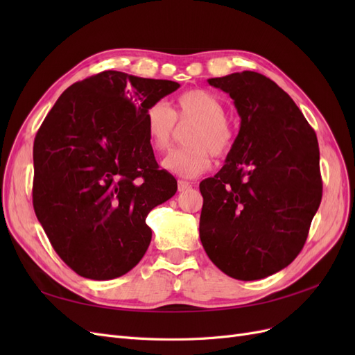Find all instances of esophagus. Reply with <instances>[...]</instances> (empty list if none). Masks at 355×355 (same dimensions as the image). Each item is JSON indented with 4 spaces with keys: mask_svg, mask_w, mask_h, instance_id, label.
Returning a JSON list of instances; mask_svg holds the SVG:
<instances>
[{
    "mask_svg": "<svg viewBox=\"0 0 355 355\" xmlns=\"http://www.w3.org/2000/svg\"><path fill=\"white\" fill-rule=\"evenodd\" d=\"M189 188H192L191 182H187V180H179V182H178V189H179L180 192H184V191H187V189H189Z\"/></svg>",
    "mask_w": 355,
    "mask_h": 355,
    "instance_id": "esophagus-1",
    "label": "esophagus"
}]
</instances>
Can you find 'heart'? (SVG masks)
Returning a JSON list of instances; mask_svg holds the SVG:
<instances>
[{
  "instance_id": "obj_1",
  "label": "heart",
  "mask_w": 355,
  "mask_h": 355,
  "mask_svg": "<svg viewBox=\"0 0 355 355\" xmlns=\"http://www.w3.org/2000/svg\"><path fill=\"white\" fill-rule=\"evenodd\" d=\"M179 123H194L187 136L188 148L170 151L161 166L180 178H197L211 166V153L225 155L232 145L227 110L216 96L206 90H188L175 99L173 110L155 102L144 114V128L155 151H166L173 144Z\"/></svg>"
}]
</instances>
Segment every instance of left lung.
<instances>
[{
    "label": "left lung",
    "mask_w": 355,
    "mask_h": 355,
    "mask_svg": "<svg viewBox=\"0 0 355 355\" xmlns=\"http://www.w3.org/2000/svg\"><path fill=\"white\" fill-rule=\"evenodd\" d=\"M241 118L223 167L200 184V239L222 272L243 282L282 271L302 250L321 201L315 132L293 99L253 71L207 80Z\"/></svg>",
    "instance_id": "left-lung-1"
}]
</instances>
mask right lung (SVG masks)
Returning a JSON list of instances; mask_svg holds the SVG:
<instances>
[{"label": "right lung", "instance_id": "right-lung-1", "mask_svg": "<svg viewBox=\"0 0 355 355\" xmlns=\"http://www.w3.org/2000/svg\"><path fill=\"white\" fill-rule=\"evenodd\" d=\"M179 87L103 71L72 84L42 121L34 141V210L78 275L112 280L148 250V213L173 197L178 184L158 168L142 120L148 106Z\"/></svg>", "mask_w": 355, "mask_h": 355}]
</instances>
